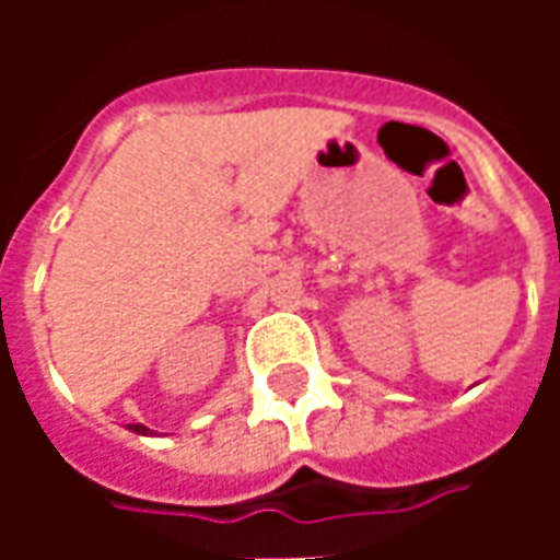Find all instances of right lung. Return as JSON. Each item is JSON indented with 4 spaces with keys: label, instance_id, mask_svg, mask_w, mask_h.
<instances>
[{
    "label": "right lung",
    "instance_id": "1",
    "mask_svg": "<svg viewBox=\"0 0 560 560\" xmlns=\"http://www.w3.org/2000/svg\"><path fill=\"white\" fill-rule=\"evenodd\" d=\"M131 432H138V434H152V429H147L143 422H135V425H128Z\"/></svg>",
    "mask_w": 560,
    "mask_h": 560
}]
</instances>
